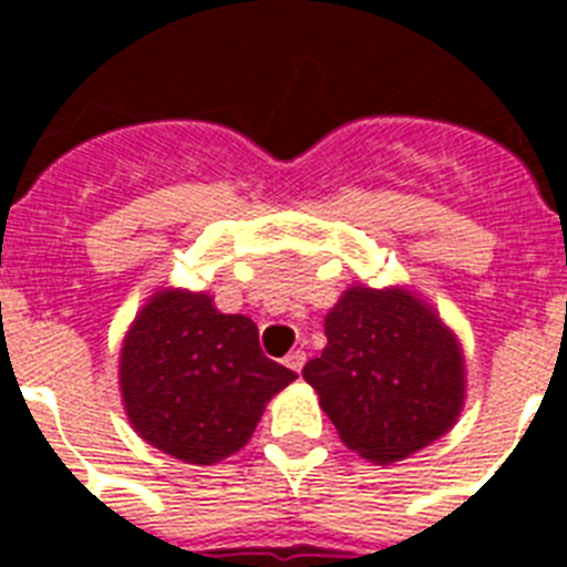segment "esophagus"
I'll return each instance as SVG.
<instances>
[{"label": "esophagus", "instance_id": "esophagus-1", "mask_svg": "<svg viewBox=\"0 0 567 567\" xmlns=\"http://www.w3.org/2000/svg\"><path fill=\"white\" fill-rule=\"evenodd\" d=\"M284 363H287L289 369H292V372H300V369H303V363H307V352H300V349H295V352L287 354V360H284Z\"/></svg>", "mask_w": 567, "mask_h": 567}]
</instances>
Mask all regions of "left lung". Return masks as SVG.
I'll list each match as a JSON object with an SVG mask.
<instances>
[{"mask_svg":"<svg viewBox=\"0 0 567 567\" xmlns=\"http://www.w3.org/2000/svg\"><path fill=\"white\" fill-rule=\"evenodd\" d=\"M323 329L327 346L303 380L352 452L392 465L452 432L465 403V354L417 292L352 284Z\"/></svg>","mask_w":567,"mask_h":567,"instance_id":"left-lung-1","label":"left lung"}]
</instances>
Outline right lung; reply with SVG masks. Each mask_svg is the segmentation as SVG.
<instances>
[{"mask_svg": "<svg viewBox=\"0 0 567 567\" xmlns=\"http://www.w3.org/2000/svg\"><path fill=\"white\" fill-rule=\"evenodd\" d=\"M295 378L260 352L247 315H224L209 292L175 287L150 295L118 358V389L135 434L189 465L240 452L269 400Z\"/></svg>", "mask_w": 567, "mask_h": 567, "instance_id": "add662e5", "label": "right lung"}]
</instances>
